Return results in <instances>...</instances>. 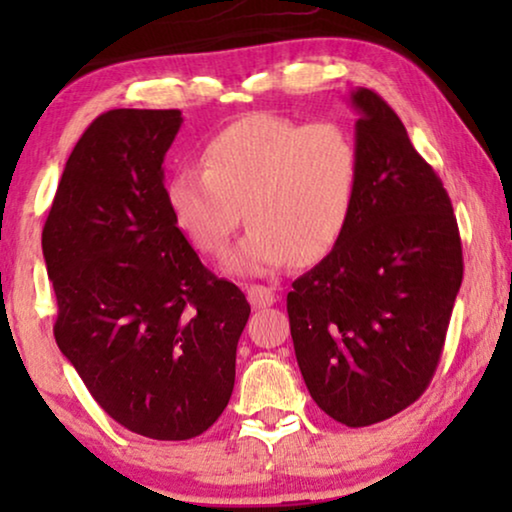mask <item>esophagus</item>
Returning <instances> with one entry per match:
<instances>
[{
  "instance_id": "1",
  "label": "esophagus",
  "mask_w": 512,
  "mask_h": 512,
  "mask_svg": "<svg viewBox=\"0 0 512 512\" xmlns=\"http://www.w3.org/2000/svg\"><path fill=\"white\" fill-rule=\"evenodd\" d=\"M247 298L249 303L256 307V310H263V307H270L277 300L275 289L270 286H261V284H251L247 286Z\"/></svg>"
}]
</instances>
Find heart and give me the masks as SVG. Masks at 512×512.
I'll return each mask as SVG.
<instances>
[{
  "label": "heart",
  "mask_w": 512,
  "mask_h": 512,
  "mask_svg": "<svg viewBox=\"0 0 512 512\" xmlns=\"http://www.w3.org/2000/svg\"><path fill=\"white\" fill-rule=\"evenodd\" d=\"M359 146L340 123L242 118L202 146V167L167 179L172 219L205 256L226 254L242 214L249 230L228 268L263 275L317 263L338 247L359 191Z\"/></svg>",
  "instance_id": "b5f03b06"
}]
</instances>
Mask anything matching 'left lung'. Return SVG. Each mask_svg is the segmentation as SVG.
<instances>
[{"instance_id": "1", "label": "left lung", "mask_w": 512, "mask_h": 512, "mask_svg": "<svg viewBox=\"0 0 512 512\" xmlns=\"http://www.w3.org/2000/svg\"><path fill=\"white\" fill-rule=\"evenodd\" d=\"M352 219L331 254L286 296L298 368L314 403L347 426L394 417L429 387L464 256L450 195L396 111L368 88Z\"/></svg>"}]
</instances>
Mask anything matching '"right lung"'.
<instances>
[{
  "instance_id": "add662e5",
  "label": "right lung",
  "mask_w": 512,
  "mask_h": 512,
  "mask_svg": "<svg viewBox=\"0 0 512 512\" xmlns=\"http://www.w3.org/2000/svg\"><path fill=\"white\" fill-rule=\"evenodd\" d=\"M179 109H111L76 142L41 249L53 333L111 419L188 440L226 410L251 307L209 272L172 219L163 160Z\"/></svg>"
}]
</instances>
